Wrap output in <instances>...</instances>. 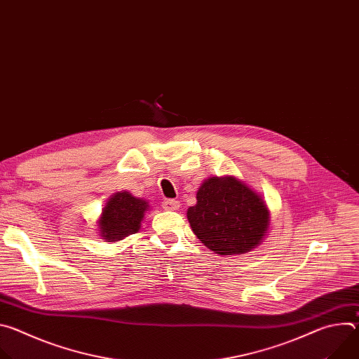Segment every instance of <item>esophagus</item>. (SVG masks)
Instances as JSON below:
<instances>
[{
    "instance_id": "esophagus-1",
    "label": "esophagus",
    "mask_w": 359,
    "mask_h": 359,
    "mask_svg": "<svg viewBox=\"0 0 359 359\" xmlns=\"http://www.w3.org/2000/svg\"><path fill=\"white\" fill-rule=\"evenodd\" d=\"M162 208L165 210H177L180 208V203L177 200H175V198H166L162 203Z\"/></svg>"
}]
</instances>
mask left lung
I'll return each instance as SVG.
<instances>
[{"label":"left lung","mask_w":359,"mask_h":359,"mask_svg":"<svg viewBox=\"0 0 359 359\" xmlns=\"http://www.w3.org/2000/svg\"><path fill=\"white\" fill-rule=\"evenodd\" d=\"M187 220L204 245L231 255L260 244L270 213L263 198L236 177H212L197 190V203L189 208Z\"/></svg>","instance_id":"left-lung-1"}]
</instances>
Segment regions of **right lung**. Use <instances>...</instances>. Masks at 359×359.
<instances>
[{
  "label": "right lung",
  "instance_id": "obj_1",
  "mask_svg": "<svg viewBox=\"0 0 359 359\" xmlns=\"http://www.w3.org/2000/svg\"><path fill=\"white\" fill-rule=\"evenodd\" d=\"M147 208V201L136 198L129 191L116 193L102 210L99 220L102 237L107 241H118L135 234L140 229V222Z\"/></svg>",
  "mask_w": 359,
  "mask_h": 359
}]
</instances>
